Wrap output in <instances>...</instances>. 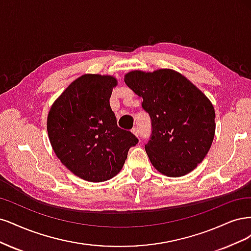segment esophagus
<instances>
[{
  "instance_id": "34e87169",
  "label": "esophagus",
  "mask_w": 251,
  "mask_h": 251,
  "mask_svg": "<svg viewBox=\"0 0 251 251\" xmlns=\"http://www.w3.org/2000/svg\"><path fill=\"white\" fill-rule=\"evenodd\" d=\"M131 131L133 132V134H134L136 137H140V130H139V128L134 127V128H132Z\"/></svg>"
}]
</instances>
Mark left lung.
I'll return each mask as SVG.
<instances>
[{
    "label": "left lung",
    "mask_w": 251,
    "mask_h": 251,
    "mask_svg": "<svg viewBox=\"0 0 251 251\" xmlns=\"http://www.w3.org/2000/svg\"><path fill=\"white\" fill-rule=\"evenodd\" d=\"M125 83L142 97V107L150 116L151 135L145 150L153 167L169 177L193 171L214 140L216 116L211 101L170 69L132 71L126 74Z\"/></svg>",
    "instance_id": "8db88e82"
}]
</instances>
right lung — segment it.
I'll return each instance as SVG.
<instances>
[{
	"label": "right lung",
	"instance_id": "obj_1",
	"mask_svg": "<svg viewBox=\"0 0 251 251\" xmlns=\"http://www.w3.org/2000/svg\"><path fill=\"white\" fill-rule=\"evenodd\" d=\"M116 78L86 74L73 81L54 102L47 122L56 155L72 173L92 182L116 176L128 151L139 142L118 127L109 98Z\"/></svg>",
	"mask_w": 251,
	"mask_h": 251
}]
</instances>
